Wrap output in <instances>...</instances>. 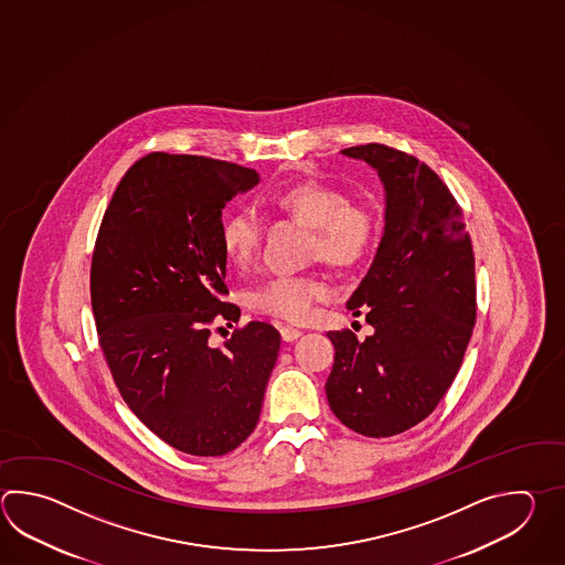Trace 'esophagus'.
I'll use <instances>...</instances> for the list:
<instances>
[{
  "label": "esophagus",
  "mask_w": 565,
  "mask_h": 565,
  "mask_svg": "<svg viewBox=\"0 0 565 565\" xmlns=\"http://www.w3.org/2000/svg\"><path fill=\"white\" fill-rule=\"evenodd\" d=\"M279 334H281L284 342H294V340L300 338L301 332L298 328H294V326H281V328H279Z\"/></svg>",
  "instance_id": "esophagus-1"
}]
</instances>
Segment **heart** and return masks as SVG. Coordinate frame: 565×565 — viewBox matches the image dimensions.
<instances>
[{"label": "heart", "mask_w": 565, "mask_h": 565, "mask_svg": "<svg viewBox=\"0 0 565 565\" xmlns=\"http://www.w3.org/2000/svg\"><path fill=\"white\" fill-rule=\"evenodd\" d=\"M271 207L310 227L311 257H322L335 267L360 264L374 249L381 233V220L374 205L356 196L348 199L342 186L326 181L288 184L265 199ZM221 247L235 267H249L259 255L264 223L254 209L237 207L221 223ZM332 286L320 276L284 274L267 279L254 289L249 306L254 310L301 322L310 318L318 301L328 300Z\"/></svg>", "instance_id": "obj_1"}]
</instances>
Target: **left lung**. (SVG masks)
<instances>
[{"label": "left lung", "instance_id": "left-lung-1", "mask_svg": "<svg viewBox=\"0 0 565 565\" xmlns=\"http://www.w3.org/2000/svg\"><path fill=\"white\" fill-rule=\"evenodd\" d=\"M374 167L386 191L384 235L350 296L374 334L328 332L334 366L326 396L340 423L394 437L430 415L461 369L477 320L475 255L449 186L413 154L379 142L342 150Z\"/></svg>", "mask_w": 565, "mask_h": 565}]
</instances>
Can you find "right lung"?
Listing matches in <instances>:
<instances>
[{
  "instance_id": "add662e5",
  "label": "right lung",
  "mask_w": 565,
  "mask_h": 565,
  "mask_svg": "<svg viewBox=\"0 0 565 565\" xmlns=\"http://www.w3.org/2000/svg\"><path fill=\"white\" fill-rule=\"evenodd\" d=\"M257 183L235 162L150 152L116 186L94 243V322L116 388L142 425L195 457L227 455L254 433L279 352L265 322L209 342L215 320L242 313L225 301L221 211Z\"/></svg>"
}]
</instances>
